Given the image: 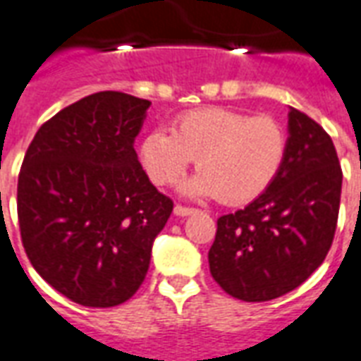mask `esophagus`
Instances as JSON below:
<instances>
[{"label":"esophagus","mask_w":361,"mask_h":361,"mask_svg":"<svg viewBox=\"0 0 361 361\" xmlns=\"http://www.w3.org/2000/svg\"><path fill=\"white\" fill-rule=\"evenodd\" d=\"M197 209H191V207H183V204H176L173 207V214L176 216H191V214H195Z\"/></svg>","instance_id":"obj_1"}]
</instances>
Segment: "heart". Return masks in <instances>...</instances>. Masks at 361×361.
I'll return each mask as SVG.
<instances>
[{
	"label": "heart",
	"mask_w": 361,
	"mask_h": 361,
	"mask_svg": "<svg viewBox=\"0 0 361 361\" xmlns=\"http://www.w3.org/2000/svg\"><path fill=\"white\" fill-rule=\"evenodd\" d=\"M193 158L201 172L183 185L185 193L250 203L276 180L286 158V133L267 116L201 108L176 118L172 131L152 129L139 145L142 170L160 188L180 180Z\"/></svg>",
	"instance_id": "obj_1"
}]
</instances>
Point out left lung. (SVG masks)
I'll list each match as a JSON object with an SVG mask.
<instances>
[{
    "label": "left lung",
    "instance_id": "8db88e82",
    "mask_svg": "<svg viewBox=\"0 0 361 361\" xmlns=\"http://www.w3.org/2000/svg\"><path fill=\"white\" fill-rule=\"evenodd\" d=\"M333 139L303 111H288L286 158L276 180L245 209L219 219L212 279L242 302L292 292L325 261L341 207Z\"/></svg>",
    "mask_w": 361,
    "mask_h": 361
}]
</instances>
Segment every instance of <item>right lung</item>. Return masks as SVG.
Masks as SVG:
<instances>
[{"label": "right lung", "mask_w": 361, "mask_h": 361, "mask_svg": "<svg viewBox=\"0 0 361 361\" xmlns=\"http://www.w3.org/2000/svg\"><path fill=\"white\" fill-rule=\"evenodd\" d=\"M150 102L104 90L48 119L28 147L17 185L20 240L59 294L114 307L139 290L152 242L173 203L133 149Z\"/></svg>", "instance_id": "add662e5"}]
</instances>
